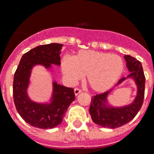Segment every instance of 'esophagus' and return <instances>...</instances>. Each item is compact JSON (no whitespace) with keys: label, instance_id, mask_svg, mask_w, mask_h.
<instances>
[{"label":"esophagus","instance_id":"esophagus-1","mask_svg":"<svg viewBox=\"0 0 154 154\" xmlns=\"http://www.w3.org/2000/svg\"><path fill=\"white\" fill-rule=\"evenodd\" d=\"M81 92H82V91H81V89H80V88H74V93L76 96H77V95L79 94V93H81Z\"/></svg>","mask_w":154,"mask_h":154}]
</instances>
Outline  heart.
I'll return each instance as SVG.
<instances>
[{
    "label": "heart",
    "mask_w": 154,
    "mask_h": 154,
    "mask_svg": "<svg viewBox=\"0 0 154 154\" xmlns=\"http://www.w3.org/2000/svg\"><path fill=\"white\" fill-rule=\"evenodd\" d=\"M62 71L69 83L86 75V82L96 92L111 88L123 71V61L119 55L95 51H80L73 57L66 56L61 62Z\"/></svg>",
    "instance_id": "heart-1"
}]
</instances>
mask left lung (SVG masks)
<instances>
[{
    "label": "left lung",
    "instance_id": "8db88e82",
    "mask_svg": "<svg viewBox=\"0 0 154 154\" xmlns=\"http://www.w3.org/2000/svg\"><path fill=\"white\" fill-rule=\"evenodd\" d=\"M124 58L131 73L127 77L121 78L117 85L121 84L127 78H133L138 88L137 97L130 105L114 107H107V97L110 91L93 96L90 104L89 113L92 121L103 127L116 128L127 124L135 117L143 103L146 77L142 63L131 55H125Z\"/></svg>",
    "mask_w": 154,
    "mask_h": 154
}]
</instances>
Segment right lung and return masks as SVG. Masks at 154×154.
<instances>
[{"label": "right lung", "mask_w": 154, "mask_h": 154, "mask_svg": "<svg viewBox=\"0 0 154 154\" xmlns=\"http://www.w3.org/2000/svg\"><path fill=\"white\" fill-rule=\"evenodd\" d=\"M62 44L41 45L25 53L16 69L13 80V100L20 116L31 126L41 129H51L62 122L69 106L75 100L73 88L57 82L53 83L51 103H38L30 100L27 89L32 67L42 65L47 69L51 64L60 66Z\"/></svg>", "instance_id": "1"}]
</instances>
